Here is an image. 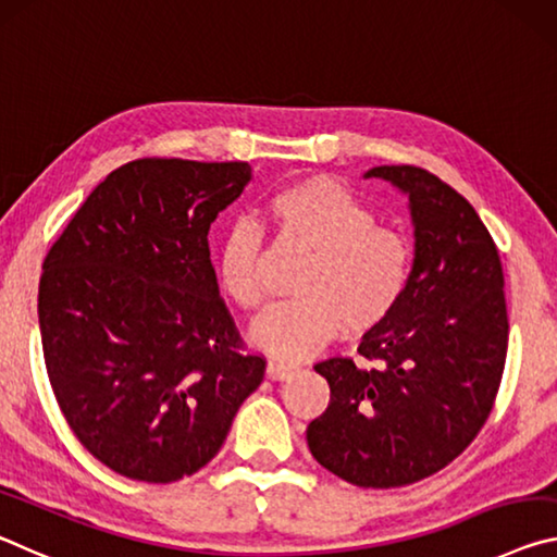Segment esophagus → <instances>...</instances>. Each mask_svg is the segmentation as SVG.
I'll return each mask as SVG.
<instances>
[{
	"instance_id": "obj_1",
	"label": "esophagus",
	"mask_w": 557,
	"mask_h": 557,
	"mask_svg": "<svg viewBox=\"0 0 557 557\" xmlns=\"http://www.w3.org/2000/svg\"><path fill=\"white\" fill-rule=\"evenodd\" d=\"M267 372L271 380H288L294 372H298V364L294 362H286V360H278V358H271L267 364Z\"/></svg>"
}]
</instances>
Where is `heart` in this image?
<instances>
[{
    "instance_id": "b5f03b06",
    "label": "heart",
    "mask_w": 557,
    "mask_h": 557,
    "mask_svg": "<svg viewBox=\"0 0 557 557\" xmlns=\"http://www.w3.org/2000/svg\"><path fill=\"white\" fill-rule=\"evenodd\" d=\"M267 219L281 244L311 257L296 278L300 298L269 308L251 327L253 341L281 358H306L341 335L368 333L403 300L412 246L395 226L343 185L323 177L290 182L267 199ZM222 288L246 311L267 300L261 232L234 224L219 246Z\"/></svg>"
}]
</instances>
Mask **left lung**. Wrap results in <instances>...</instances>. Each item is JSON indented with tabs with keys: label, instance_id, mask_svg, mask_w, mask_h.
<instances>
[{
	"label": "left lung",
	"instance_id": "left-lung-1",
	"mask_svg": "<svg viewBox=\"0 0 557 557\" xmlns=\"http://www.w3.org/2000/svg\"><path fill=\"white\" fill-rule=\"evenodd\" d=\"M409 197L414 263L403 300L362 335L370 364L315 362L331 403L306 430L308 449L362 488L417 484L476 440L494 409L508 350L498 249L457 189L414 165H380Z\"/></svg>",
	"mask_w": 557,
	"mask_h": 557
}]
</instances>
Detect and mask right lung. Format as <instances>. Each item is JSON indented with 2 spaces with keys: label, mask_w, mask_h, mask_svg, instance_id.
Instances as JSON below:
<instances>
[{
  "label": "right lung",
  "mask_w": 557,
  "mask_h": 557,
  "mask_svg": "<svg viewBox=\"0 0 557 557\" xmlns=\"http://www.w3.org/2000/svg\"><path fill=\"white\" fill-rule=\"evenodd\" d=\"M249 162L143 158L113 170L44 259L39 325L76 440L133 481L172 484L216 457L267 360L246 350L209 226Z\"/></svg>",
  "instance_id": "1"
}]
</instances>
